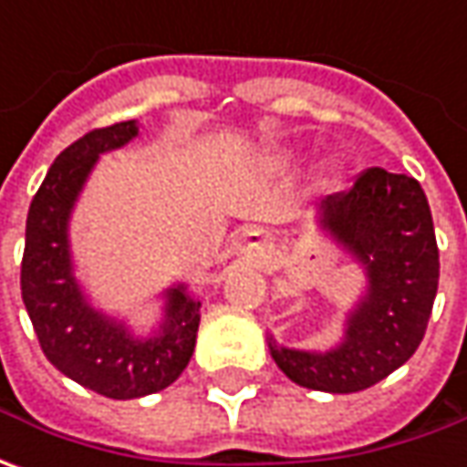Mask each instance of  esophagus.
<instances>
[{
    "label": "esophagus",
    "instance_id": "1",
    "mask_svg": "<svg viewBox=\"0 0 467 467\" xmlns=\"http://www.w3.org/2000/svg\"><path fill=\"white\" fill-rule=\"evenodd\" d=\"M240 250L250 255V258H258V255H264L265 250V233L264 230H248L245 237H243V243H240Z\"/></svg>",
    "mask_w": 467,
    "mask_h": 467
}]
</instances>
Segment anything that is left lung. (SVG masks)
<instances>
[{
  "label": "left lung",
  "mask_w": 467,
  "mask_h": 467,
  "mask_svg": "<svg viewBox=\"0 0 467 467\" xmlns=\"http://www.w3.org/2000/svg\"><path fill=\"white\" fill-rule=\"evenodd\" d=\"M317 227L364 268L367 289L346 315L344 341L330 351H299L268 338L286 378L323 393H359L413 357L424 338L440 284V250L419 181L364 170L346 193L326 196Z\"/></svg>",
  "instance_id": "left-lung-1"
}]
</instances>
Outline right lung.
I'll return each mask as SVG.
<instances>
[{
	"instance_id": "obj_1",
	"label": "right lung",
	"mask_w": 467,
	"mask_h": 467,
	"mask_svg": "<svg viewBox=\"0 0 467 467\" xmlns=\"http://www.w3.org/2000/svg\"><path fill=\"white\" fill-rule=\"evenodd\" d=\"M137 121L92 129L54 160L25 224L20 286L46 359L95 393L129 400L157 393L181 378L202 320V302L185 284L165 292V317L152 336L139 338L126 323L95 310L74 279L69 217L98 157L129 144Z\"/></svg>"
}]
</instances>
